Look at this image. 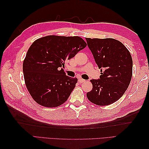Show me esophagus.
<instances>
[{
  "label": "esophagus",
  "mask_w": 149,
  "mask_h": 149,
  "mask_svg": "<svg viewBox=\"0 0 149 149\" xmlns=\"http://www.w3.org/2000/svg\"><path fill=\"white\" fill-rule=\"evenodd\" d=\"M85 81H85L84 79H82V78H80L79 79V83H84Z\"/></svg>",
  "instance_id": "esophagus-1"
}]
</instances>
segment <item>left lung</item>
<instances>
[{
    "label": "left lung",
    "instance_id": "obj_1",
    "mask_svg": "<svg viewBox=\"0 0 149 149\" xmlns=\"http://www.w3.org/2000/svg\"><path fill=\"white\" fill-rule=\"evenodd\" d=\"M97 65L99 79H91L93 88L88 100L98 106H107L120 99L127 90L132 74V59L122 43L113 38H86Z\"/></svg>",
    "mask_w": 149,
    "mask_h": 149
}]
</instances>
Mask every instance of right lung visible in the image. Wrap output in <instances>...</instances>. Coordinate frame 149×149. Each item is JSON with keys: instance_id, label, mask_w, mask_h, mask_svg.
Returning a JSON list of instances; mask_svg holds the SVG:
<instances>
[{"instance_id": "obj_1", "label": "right lung", "mask_w": 149, "mask_h": 149, "mask_svg": "<svg viewBox=\"0 0 149 149\" xmlns=\"http://www.w3.org/2000/svg\"><path fill=\"white\" fill-rule=\"evenodd\" d=\"M79 36L50 35L34 41L23 63L25 83L41 106L56 107L67 100L77 82L66 75L65 63L86 47Z\"/></svg>"}]
</instances>
